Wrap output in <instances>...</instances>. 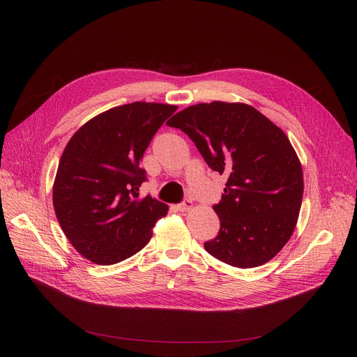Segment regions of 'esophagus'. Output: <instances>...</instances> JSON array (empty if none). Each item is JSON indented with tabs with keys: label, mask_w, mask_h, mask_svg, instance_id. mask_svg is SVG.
<instances>
[{
	"label": "esophagus",
	"mask_w": 357,
	"mask_h": 357,
	"mask_svg": "<svg viewBox=\"0 0 357 357\" xmlns=\"http://www.w3.org/2000/svg\"><path fill=\"white\" fill-rule=\"evenodd\" d=\"M192 207H194V202L191 199H185L182 204L178 205V210L181 213H186V211H190Z\"/></svg>",
	"instance_id": "1"
}]
</instances>
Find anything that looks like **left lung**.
<instances>
[{"label":"left lung","instance_id":"8db88e82","mask_svg":"<svg viewBox=\"0 0 357 357\" xmlns=\"http://www.w3.org/2000/svg\"><path fill=\"white\" fill-rule=\"evenodd\" d=\"M195 143L204 160L227 175L218 236L204 243L211 256L249 269L266 264L291 238L304 194L303 166L289 139L243 102H201L166 123Z\"/></svg>","mask_w":357,"mask_h":357}]
</instances>
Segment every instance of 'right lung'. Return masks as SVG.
Segmentation results:
<instances>
[{
	"label": "right lung",
	"instance_id": "obj_1",
	"mask_svg": "<svg viewBox=\"0 0 357 357\" xmlns=\"http://www.w3.org/2000/svg\"><path fill=\"white\" fill-rule=\"evenodd\" d=\"M176 105L136 101L86 121L68 142L53 183L61 227L85 259L114 265L140 252L167 205L140 197V160Z\"/></svg>",
	"mask_w": 357,
	"mask_h": 357
}]
</instances>
